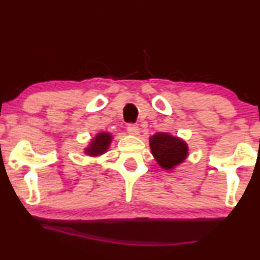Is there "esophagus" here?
<instances>
[{
	"instance_id": "1",
	"label": "esophagus",
	"mask_w": 260,
	"mask_h": 260,
	"mask_svg": "<svg viewBox=\"0 0 260 260\" xmlns=\"http://www.w3.org/2000/svg\"><path fill=\"white\" fill-rule=\"evenodd\" d=\"M127 131L128 133L132 134V136H137V134H139V127L137 126V124H133V123L127 124Z\"/></svg>"
}]
</instances>
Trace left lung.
<instances>
[{
  "instance_id": "left-lung-1",
  "label": "left lung",
  "mask_w": 260,
  "mask_h": 260,
  "mask_svg": "<svg viewBox=\"0 0 260 260\" xmlns=\"http://www.w3.org/2000/svg\"><path fill=\"white\" fill-rule=\"evenodd\" d=\"M150 150L157 164L172 170L188 156V147L183 140L169 133H155L150 138Z\"/></svg>"
}]
</instances>
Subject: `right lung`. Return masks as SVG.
Instances as JSON below:
<instances>
[{
    "label": "right lung",
    "mask_w": 260,
    "mask_h": 260,
    "mask_svg": "<svg viewBox=\"0 0 260 260\" xmlns=\"http://www.w3.org/2000/svg\"><path fill=\"white\" fill-rule=\"evenodd\" d=\"M112 136L107 132L98 133L94 138L91 139L90 144L85 148L84 153L89 156H99L106 153L109 149L110 144H111Z\"/></svg>",
    "instance_id": "obj_1"
}]
</instances>
